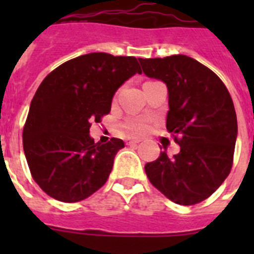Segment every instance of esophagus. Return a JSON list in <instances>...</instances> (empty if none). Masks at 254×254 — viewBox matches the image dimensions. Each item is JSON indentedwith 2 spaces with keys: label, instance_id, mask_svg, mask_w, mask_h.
Returning <instances> with one entry per match:
<instances>
[{
  "label": "esophagus",
  "instance_id": "34e87169",
  "mask_svg": "<svg viewBox=\"0 0 254 254\" xmlns=\"http://www.w3.org/2000/svg\"><path fill=\"white\" fill-rule=\"evenodd\" d=\"M141 142L139 138H129L127 139V145H137V143Z\"/></svg>",
  "mask_w": 254,
  "mask_h": 254
}]
</instances>
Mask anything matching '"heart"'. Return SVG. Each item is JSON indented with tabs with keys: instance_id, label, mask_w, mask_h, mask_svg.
Masks as SVG:
<instances>
[{
	"instance_id": "b5f03b06",
	"label": "heart",
	"mask_w": 254,
	"mask_h": 254,
	"mask_svg": "<svg viewBox=\"0 0 254 254\" xmlns=\"http://www.w3.org/2000/svg\"><path fill=\"white\" fill-rule=\"evenodd\" d=\"M145 124L142 121H131L127 125V129L130 133H141V131L145 130Z\"/></svg>"
}]
</instances>
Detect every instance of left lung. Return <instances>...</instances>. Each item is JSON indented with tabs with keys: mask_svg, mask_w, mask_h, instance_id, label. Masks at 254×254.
<instances>
[{
	"mask_svg": "<svg viewBox=\"0 0 254 254\" xmlns=\"http://www.w3.org/2000/svg\"><path fill=\"white\" fill-rule=\"evenodd\" d=\"M147 77L163 81L169 93L166 127L181 151L166 150L145 165L151 185L182 205L200 203L216 191L232 169L237 117L220 77L192 58L171 55L142 59Z\"/></svg>",
	"mask_w": 254,
	"mask_h": 254,
	"instance_id": "obj_1",
	"label": "left lung"
}]
</instances>
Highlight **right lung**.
Returning a JSON list of instances; mask_svg holds the SVG:
<instances>
[{
    "instance_id": "right-lung-1",
    "label": "right lung",
    "mask_w": 254,
    "mask_h": 254,
    "mask_svg": "<svg viewBox=\"0 0 254 254\" xmlns=\"http://www.w3.org/2000/svg\"><path fill=\"white\" fill-rule=\"evenodd\" d=\"M141 68L134 57L91 53L65 62L35 92L23 151L38 186L54 199L80 201L104 186L123 139L96 143L92 123L111 112L116 91Z\"/></svg>"
}]
</instances>
